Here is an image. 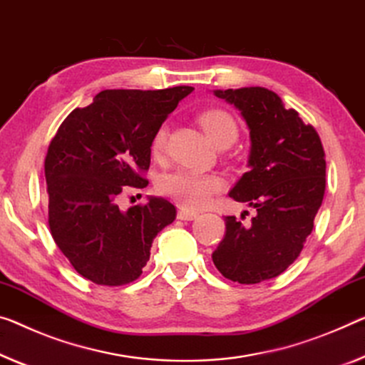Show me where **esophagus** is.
Listing matches in <instances>:
<instances>
[{"label": "esophagus", "instance_id": "1", "mask_svg": "<svg viewBox=\"0 0 365 365\" xmlns=\"http://www.w3.org/2000/svg\"><path fill=\"white\" fill-rule=\"evenodd\" d=\"M197 217V214L192 210H187V209H179L178 210V218L179 220H194V218Z\"/></svg>", "mask_w": 365, "mask_h": 365}]
</instances>
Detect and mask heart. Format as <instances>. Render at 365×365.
<instances>
[{
	"label": "heart",
	"instance_id": "b5f03b06",
	"mask_svg": "<svg viewBox=\"0 0 365 365\" xmlns=\"http://www.w3.org/2000/svg\"><path fill=\"white\" fill-rule=\"evenodd\" d=\"M199 122L207 135L215 145L228 138H237V122L227 110L207 109L199 114ZM166 147V127L161 125L155 132L150 143L153 158H160ZM222 189V179L214 175L178 170L168 173L158 181V190L187 210H199L210 200L212 195Z\"/></svg>",
	"mask_w": 365,
	"mask_h": 365
}]
</instances>
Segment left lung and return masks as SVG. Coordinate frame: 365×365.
Returning <instances> with one entry per match:
<instances>
[{
  "label": "left lung",
  "instance_id": "1",
  "mask_svg": "<svg viewBox=\"0 0 365 365\" xmlns=\"http://www.w3.org/2000/svg\"><path fill=\"white\" fill-rule=\"evenodd\" d=\"M250 128L248 166L230 197L256 210L245 225L225 217V237L212 253L214 264L238 284L277 277L299 257L327 187L324 150L315 128L285 109L266 88L217 89Z\"/></svg>",
  "mask_w": 365,
  "mask_h": 365
}]
</instances>
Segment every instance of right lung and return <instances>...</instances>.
I'll return each instance as SVG.
<instances>
[{"label": "right lung", "mask_w": 365, "mask_h": 365, "mask_svg": "<svg viewBox=\"0 0 365 365\" xmlns=\"http://www.w3.org/2000/svg\"><path fill=\"white\" fill-rule=\"evenodd\" d=\"M192 89H106L88 108L70 112L50 142V233L91 282L115 287L138 279L155 237L176 218V207L161 197L128 210L117 200L147 187L151 138Z\"/></svg>", "instance_id": "add662e5"}]
</instances>
